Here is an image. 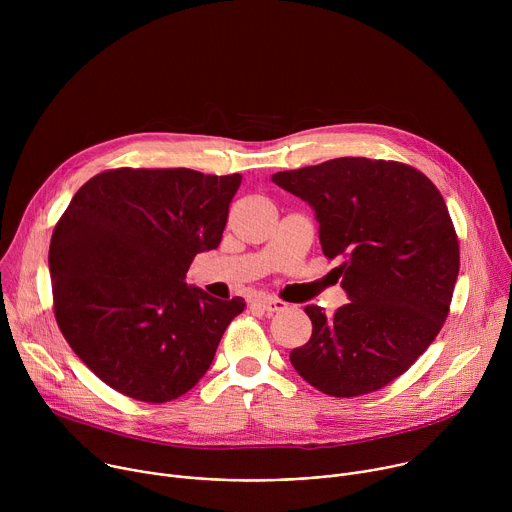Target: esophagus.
Wrapping results in <instances>:
<instances>
[{
	"instance_id": "esophagus-1",
	"label": "esophagus",
	"mask_w": 512,
	"mask_h": 512,
	"mask_svg": "<svg viewBox=\"0 0 512 512\" xmlns=\"http://www.w3.org/2000/svg\"><path fill=\"white\" fill-rule=\"evenodd\" d=\"M255 306L259 310H263L265 314H275V312H283L287 308L285 302L277 300V298H261V300H255Z\"/></svg>"
}]
</instances>
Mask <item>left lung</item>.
<instances>
[{
    "label": "left lung",
    "instance_id": "left-lung-1",
    "mask_svg": "<svg viewBox=\"0 0 512 512\" xmlns=\"http://www.w3.org/2000/svg\"><path fill=\"white\" fill-rule=\"evenodd\" d=\"M271 180L306 200L350 304L326 316L306 306L312 338L291 364L330 397H358L401 377L442 330L460 271L448 206L419 170L336 158Z\"/></svg>",
    "mask_w": 512,
    "mask_h": 512
}]
</instances>
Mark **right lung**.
<instances>
[{
	"mask_svg": "<svg viewBox=\"0 0 512 512\" xmlns=\"http://www.w3.org/2000/svg\"><path fill=\"white\" fill-rule=\"evenodd\" d=\"M241 174L117 168L91 178L54 227V316L111 389L145 403L188 393L208 371L243 298L186 285L192 259L223 239Z\"/></svg>",
	"mask_w": 512,
	"mask_h": 512,
	"instance_id": "add662e5",
	"label": "right lung"
}]
</instances>
